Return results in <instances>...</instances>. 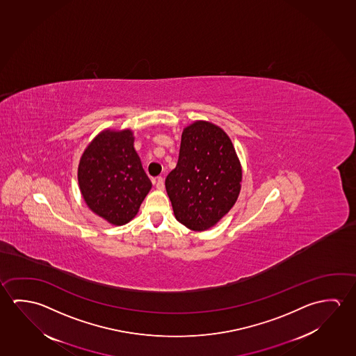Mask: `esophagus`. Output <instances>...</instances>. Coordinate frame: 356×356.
I'll return each mask as SVG.
<instances>
[{
	"label": "esophagus",
	"mask_w": 356,
	"mask_h": 356,
	"mask_svg": "<svg viewBox=\"0 0 356 356\" xmlns=\"http://www.w3.org/2000/svg\"><path fill=\"white\" fill-rule=\"evenodd\" d=\"M152 182L155 184V186H156L158 190H163V187H165V182H163V179L161 176H159L156 179H154Z\"/></svg>",
	"instance_id": "esophagus-1"
}]
</instances>
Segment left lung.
I'll return each mask as SVG.
<instances>
[{
	"label": "left lung",
	"mask_w": 356,
	"mask_h": 356,
	"mask_svg": "<svg viewBox=\"0 0 356 356\" xmlns=\"http://www.w3.org/2000/svg\"><path fill=\"white\" fill-rule=\"evenodd\" d=\"M242 170L221 128L195 122L184 129L175 169L165 186L176 220L193 231L215 226L238 197Z\"/></svg>",
	"instance_id": "obj_1"
}]
</instances>
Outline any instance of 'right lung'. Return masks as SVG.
Wrapping results in <instances>:
<instances>
[{
    "mask_svg": "<svg viewBox=\"0 0 356 356\" xmlns=\"http://www.w3.org/2000/svg\"><path fill=\"white\" fill-rule=\"evenodd\" d=\"M78 182L94 213L117 226L131 221L152 188L131 130L97 135L81 159Z\"/></svg>",
    "mask_w": 356,
    "mask_h": 356,
    "instance_id": "1",
    "label": "right lung"
}]
</instances>
